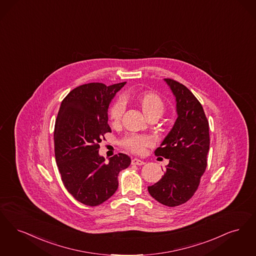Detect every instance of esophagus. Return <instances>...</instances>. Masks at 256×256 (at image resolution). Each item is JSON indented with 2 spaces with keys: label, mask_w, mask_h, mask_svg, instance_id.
Wrapping results in <instances>:
<instances>
[{
  "label": "esophagus",
  "mask_w": 256,
  "mask_h": 256,
  "mask_svg": "<svg viewBox=\"0 0 256 256\" xmlns=\"http://www.w3.org/2000/svg\"><path fill=\"white\" fill-rule=\"evenodd\" d=\"M145 162L142 160H138V158H133L132 160V164L133 166H144Z\"/></svg>",
  "instance_id": "34e87169"
}]
</instances>
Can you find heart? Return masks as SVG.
Wrapping results in <instances>:
<instances>
[{
    "label": "heart",
    "instance_id": "heart-1",
    "mask_svg": "<svg viewBox=\"0 0 256 256\" xmlns=\"http://www.w3.org/2000/svg\"><path fill=\"white\" fill-rule=\"evenodd\" d=\"M138 101L142 109L146 118L152 114L162 116L164 112V102L154 92H144L138 96ZM125 111V100L118 98L114 100L109 108V118L112 123L118 124L122 118L123 112ZM154 144V140L147 134H132L125 136L122 140V144L134 153H142L145 147L151 146Z\"/></svg>",
    "mask_w": 256,
    "mask_h": 256
}]
</instances>
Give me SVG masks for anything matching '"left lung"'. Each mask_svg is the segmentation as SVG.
<instances>
[{"mask_svg": "<svg viewBox=\"0 0 256 256\" xmlns=\"http://www.w3.org/2000/svg\"><path fill=\"white\" fill-rule=\"evenodd\" d=\"M164 81L176 98L178 118L155 151L156 156L169 160L166 171L148 191L158 202L177 206L194 195L206 171L210 125L199 100L184 85L169 78Z\"/></svg>", "mask_w": 256, "mask_h": 256, "instance_id": "8db88e82", "label": "left lung"}]
</instances>
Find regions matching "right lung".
<instances>
[{"mask_svg": "<svg viewBox=\"0 0 256 256\" xmlns=\"http://www.w3.org/2000/svg\"><path fill=\"white\" fill-rule=\"evenodd\" d=\"M126 82L106 86L89 83L70 90L63 100L54 127V153L62 182L78 202L96 206L118 188V173L131 164L120 153L105 162L100 144L112 132L108 108Z\"/></svg>", "mask_w": 256, "mask_h": 256, "instance_id": "1", "label": "right lung"}]
</instances>
